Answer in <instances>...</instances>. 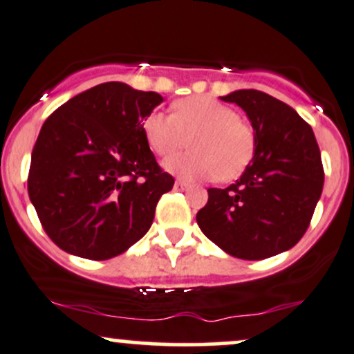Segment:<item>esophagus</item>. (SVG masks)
<instances>
[{"label":"esophagus","instance_id":"esophagus-1","mask_svg":"<svg viewBox=\"0 0 354 354\" xmlns=\"http://www.w3.org/2000/svg\"><path fill=\"white\" fill-rule=\"evenodd\" d=\"M188 188H189V185L186 181H183V180L174 181V189H188Z\"/></svg>","mask_w":354,"mask_h":354}]
</instances>
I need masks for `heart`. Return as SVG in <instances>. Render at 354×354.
Wrapping results in <instances>:
<instances>
[{"label": "heart", "mask_w": 354, "mask_h": 354, "mask_svg": "<svg viewBox=\"0 0 354 354\" xmlns=\"http://www.w3.org/2000/svg\"><path fill=\"white\" fill-rule=\"evenodd\" d=\"M143 133L158 156H169L191 143V151L169 158L165 168L185 180H236L253 160L256 140L250 124L231 106L209 96H189L173 103L171 115L153 111Z\"/></svg>", "instance_id": "b5f03b06"}]
</instances>
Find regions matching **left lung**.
Returning <instances> with one entry per match:
<instances>
[{
  "instance_id": "1",
  "label": "left lung",
  "mask_w": 354,
  "mask_h": 354,
  "mask_svg": "<svg viewBox=\"0 0 354 354\" xmlns=\"http://www.w3.org/2000/svg\"><path fill=\"white\" fill-rule=\"evenodd\" d=\"M221 100L246 113L254 156L234 185L208 189L198 226L234 258H270L293 248L310 226L324 183L318 143L293 108L266 93L238 89Z\"/></svg>"
}]
</instances>
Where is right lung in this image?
I'll return each mask as SVG.
<instances>
[{"label":"right lung","instance_id":"obj_1","mask_svg":"<svg viewBox=\"0 0 354 354\" xmlns=\"http://www.w3.org/2000/svg\"><path fill=\"white\" fill-rule=\"evenodd\" d=\"M163 101L120 81L66 101L44 121L28 174V194L56 246L86 259L124 253L151 228L173 188L143 133Z\"/></svg>","mask_w":354,"mask_h":354}]
</instances>
